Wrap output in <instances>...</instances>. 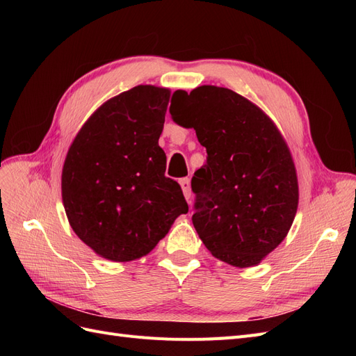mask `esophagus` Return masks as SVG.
<instances>
[{
  "mask_svg": "<svg viewBox=\"0 0 356 356\" xmlns=\"http://www.w3.org/2000/svg\"><path fill=\"white\" fill-rule=\"evenodd\" d=\"M179 184H181V188H182V193H184V196H186V199H187V202L188 203H191V187H190V178H182L181 181H179Z\"/></svg>",
  "mask_w": 356,
  "mask_h": 356,
  "instance_id": "34e87169",
  "label": "esophagus"
}]
</instances>
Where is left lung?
I'll use <instances>...</instances> for the list:
<instances>
[{
    "label": "left lung",
    "mask_w": 356,
    "mask_h": 356,
    "mask_svg": "<svg viewBox=\"0 0 356 356\" xmlns=\"http://www.w3.org/2000/svg\"><path fill=\"white\" fill-rule=\"evenodd\" d=\"M177 124L195 129L207 163L195 172L193 225L213 257L250 267L281 243L298 204L296 168L281 134L236 92L200 86L172 95Z\"/></svg>",
    "instance_id": "8db88e82"
}]
</instances>
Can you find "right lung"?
Returning a JSON list of instances; mask_svg holds the SVG:
<instances>
[{
  "label": "right lung",
  "mask_w": 356,
  "mask_h": 356,
  "mask_svg": "<svg viewBox=\"0 0 356 356\" xmlns=\"http://www.w3.org/2000/svg\"><path fill=\"white\" fill-rule=\"evenodd\" d=\"M170 92L136 86L106 101L75 136L62 170L72 230L111 261L148 254L188 212L177 181L165 177L159 147Z\"/></svg>",
  "instance_id": "obj_1"
}]
</instances>
